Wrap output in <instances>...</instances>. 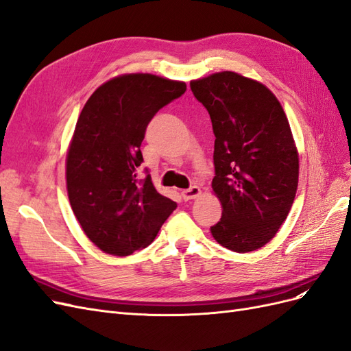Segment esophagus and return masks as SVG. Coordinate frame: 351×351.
<instances>
[{"label": "esophagus", "instance_id": "1", "mask_svg": "<svg viewBox=\"0 0 351 351\" xmlns=\"http://www.w3.org/2000/svg\"><path fill=\"white\" fill-rule=\"evenodd\" d=\"M200 193L202 192H200V189L197 186H192L190 189L183 190V199L184 200H192V199H196Z\"/></svg>", "mask_w": 351, "mask_h": 351}]
</instances>
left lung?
Returning a JSON list of instances; mask_svg holds the SVG:
<instances>
[{"label":"left lung","instance_id":"1","mask_svg":"<svg viewBox=\"0 0 351 351\" xmlns=\"http://www.w3.org/2000/svg\"><path fill=\"white\" fill-rule=\"evenodd\" d=\"M208 110L215 134L212 189L222 217L210 232L232 252L265 246L291 209L299 183V154L277 97L234 71L190 82Z\"/></svg>","mask_w":351,"mask_h":351}]
</instances>
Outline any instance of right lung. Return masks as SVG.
<instances>
[{"label":"right lung","instance_id":"add662e5","mask_svg":"<svg viewBox=\"0 0 351 351\" xmlns=\"http://www.w3.org/2000/svg\"><path fill=\"white\" fill-rule=\"evenodd\" d=\"M184 92V82L133 73L105 82L84 104L66 159L67 193L84 234L102 252L129 256L149 246L177 208L149 174H137L147 124Z\"/></svg>","mask_w":351,"mask_h":351}]
</instances>
